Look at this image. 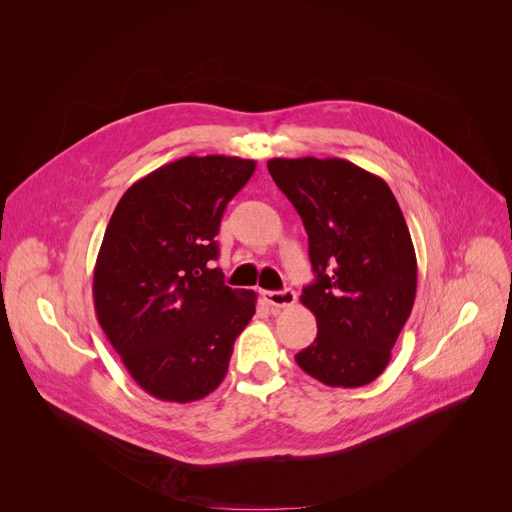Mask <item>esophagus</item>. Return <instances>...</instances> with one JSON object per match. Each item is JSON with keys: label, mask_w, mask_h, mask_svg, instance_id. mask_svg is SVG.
<instances>
[{"label": "esophagus", "mask_w": 512, "mask_h": 512, "mask_svg": "<svg viewBox=\"0 0 512 512\" xmlns=\"http://www.w3.org/2000/svg\"><path fill=\"white\" fill-rule=\"evenodd\" d=\"M263 299L270 303L272 307H290L294 305V301H297V292H294L292 288H284V290H267L263 292Z\"/></svg>", "instance_id": "obj_1"}]
</instances>
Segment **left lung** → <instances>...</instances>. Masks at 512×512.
Wrapping results in <instances>:
<instances>
[{"mask_svg": "<svg viewBox=\"0 0 512 512\" xmlns=\"http://www.w3.org/2000/svg\"><path fill=\"white\" fill-rule=\"evenodd\" d=\"M267 170L301 215L315 272L301 303L317 338L294 359L326 386H365L388 367L415 303L405 215L380 176L346 159L274 157Z\"/></svg>", "mask_w": 512, "mask_h": 512, "instance_id": "8db88e82", "label": "left lung"}]
</instances>
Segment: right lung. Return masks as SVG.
<instances>
[{
  "label": "right lung",
  "mask_w": 512,
  "mask_h": 512,
  "mask_svg": "<svg viewBox=\"0 0 512 512\" xmlns=\"http://www.w3.org/2000/svg\"><path fill=\"white\" fill-rule=\"evenodd\" d=\"M253 159L188 155L134 182L107 224L93 274L101 330L147 394L193 402L222 384L255 292L232 290L218 259L222 215Z\"/></svg>",
  "instance_id": "1"
}]
</instances>
